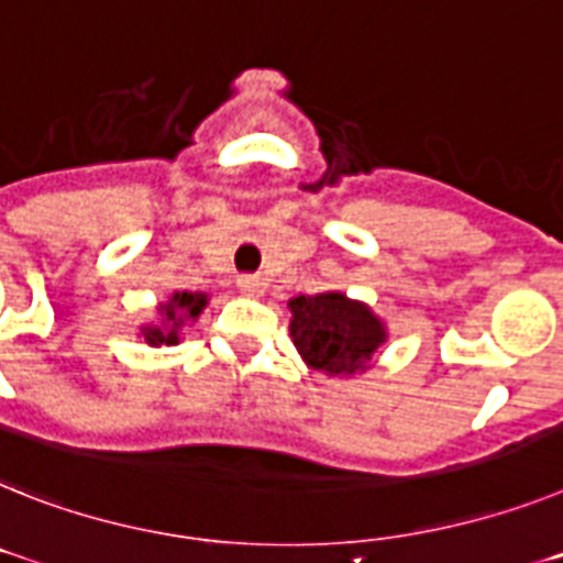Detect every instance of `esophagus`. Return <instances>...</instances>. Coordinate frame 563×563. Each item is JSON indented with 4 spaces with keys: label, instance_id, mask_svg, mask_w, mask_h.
<instances>
[{
    "label": "esophagus",
    "instance_id": "1",
    "mask_svg": "<svg viewBox=\"0 0 563 563\" xmlns=\"http://www.w3.org/2000/svg\"><path fill=\"white\" fill-rule=\"evenodd\" d=\"M238 289L243 291V295H249V297H260V295H263V289H266V283L260 280L257 274H240Z\"/></svg>",
    "mask_w": 563,
    "mask_h": 563
}]
</instances>
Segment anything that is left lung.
I'll use <instances>...</instances> for the list:
<instances>
[{
  "instance_id": "8db88e82",
  "label": "left lung",
  "mask_w": 563,
  "mask_h": 563,
  "mask_svg": "<svg viewBox=\"0 0 563 563\" xmlns=\"http://www.w3.org/2000/svg\"><path fill=\"white\" fill-rule=\"evenodd\" d=\"M289 332L311 369L332 377L366 372L372 354L386 343V329L375 311L340 291L300 295L289 300Z\"/></svg>"
}]
</instances>
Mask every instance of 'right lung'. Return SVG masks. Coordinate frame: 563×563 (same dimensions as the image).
<instances>
[{
    "mask_svg": "<svg viewBox=\"0 0 563 563\" xmlns=\"http://www.w3.org/2000/svg\"><path fill=\"white\" fill-rule=\"evenodd\" d=\"M209 297L202 291H174L165 303H159V318L163 323L159 325H145V343L151 346H174L179 343V329L188 323V320L200 318V311L206 309Z\"/></svg>",
    "mask_w": 563,
    "mask_h": 563,
    "instance_id": "add662e5",
    "label": "right lung"
}]
</instances>
